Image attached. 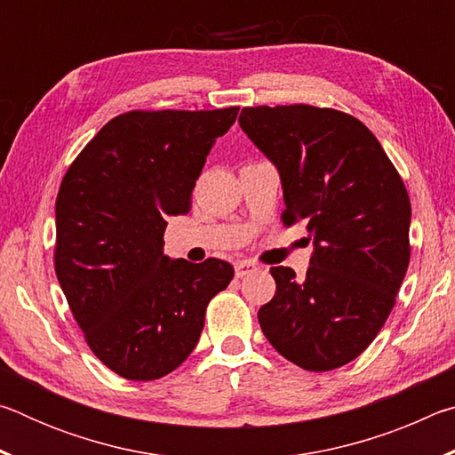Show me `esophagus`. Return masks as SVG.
<instances>
[{
	"instance_id": "obj_1",
	"label": "esophagus",
	"mask_w": 455,
	"mask_h": 455,
	"mask_svg": "<svg viewBox=\"0 0 455 455\" xmlns=\"http://www.w3.org/2000/svg\"><path fill=\"white\" fill-rule=\"evenodd\" d=\"M255 271H259V265L252 263V260H238V263L235 265V273L238 279H243V276L255 273Z\"/></svg>"
}]
</instances>
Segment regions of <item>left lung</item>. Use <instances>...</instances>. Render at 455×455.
I'll use <instances>...</instances> for the list:
<instances>
[{
	"mask_svg": "<svg viewBox=\"0 0 455 455\" xmlns=\"http://www.w3.org/2000/svg\"><path fill=\"white\" fill-rule=\"evenodd\" d=\"M241 128L276 166L281 220L313 241L303 281L273 267L259 309L268 343L307 371L359 357L387 321L410 265L411 204L402 176L363 122L309 104L243 108Z\"/></svg>",
	"mask_w": 455,
	"mask_h": 455,
	"instance_id": "left-lung-1",
	"label": "left lung"
}]
</instances>
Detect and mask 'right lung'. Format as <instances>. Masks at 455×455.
Wrapping results in <instances>:
<instances>
[{
	"mask_svg": "<svg viewBox=\"0 0 455 455\" xmlns=\"http://www.w3.org/2000/svg\"><path fill=\"white\" fill-rule=\"evenodd\" d=\"M220 110H132L112 118L68 168L56 198L53 267L88 347L124 379L174 371L196 347L227 260L164 255L166 217L187 214Z\"/></svg>",
	"mask_w": 455,
	"mask_h": 455,
	"instance_id": "right-lung-1",
	"label": "right lung"
}]
</instances>
